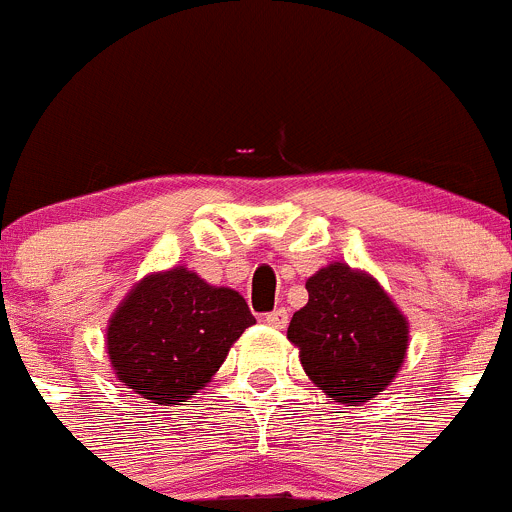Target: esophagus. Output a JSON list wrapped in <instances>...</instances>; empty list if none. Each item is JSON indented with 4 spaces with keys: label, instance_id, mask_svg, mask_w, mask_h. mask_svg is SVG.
<instances>
[{
    "label": "esophagus",
    "instance_id": "esophagus-1",
    "mask_svg": "<svg viewBox=\"0 0 512 512\" xmlns=\"http://www.w3.org/2000/svg\"><path fill=\"white\" fill-rule=\"evenodd\" d=\"M264 320H266V325H271V328L282 330V328H287V323H289V312L284 310V307H277L274 312H266Z\"/></svg>",
    "mask_w": 512,
    "mask_h": 512
}]
</instances>
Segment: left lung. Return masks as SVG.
<instances>
[{"label":"left lung","instance_id":"left-lung-1","mask_svg":"<svg viewBox=\"0 0 512 512\" xmlns=\"http://www.w3.org/2000/svg\"><path fill=\"white\" fill-rule=\"evenodd\" d=\"M307 305L287 338L312 384L341 405H364L392 384L410 346V325L382 284L343 261L305 282Z\"/></svg>","mask_w":512,"mask_h":512}]
</instances>
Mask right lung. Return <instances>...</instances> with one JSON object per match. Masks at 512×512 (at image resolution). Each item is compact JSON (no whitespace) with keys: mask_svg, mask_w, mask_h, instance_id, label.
<instances>
[{"mask_svg":"<svg viewBox=\"0 0 512 512\" xmlns=\"http://www.w3.org/2000/svg\"><path fill=\"white\" fill-rule=\"evenodd\" d=\"M256 318L235 289L174 266L133 284L107 323L112 372L156 405H182L205 390Z\"/></svg>","mask_w":512,"mask_h":512,"instance_id":"right-lung-1","label":"right lung"}]
</instances>
